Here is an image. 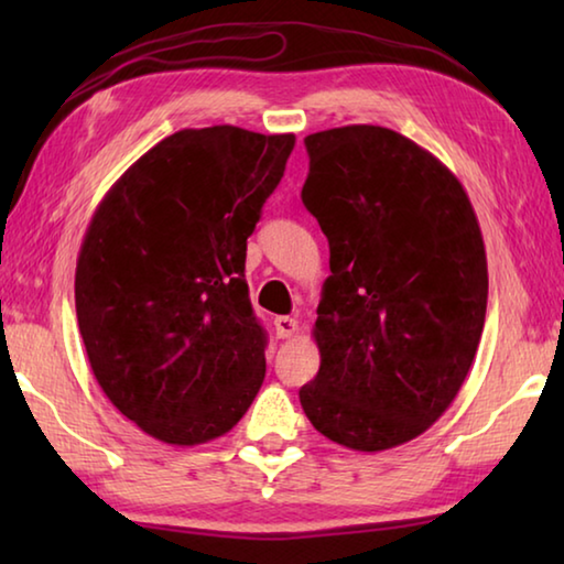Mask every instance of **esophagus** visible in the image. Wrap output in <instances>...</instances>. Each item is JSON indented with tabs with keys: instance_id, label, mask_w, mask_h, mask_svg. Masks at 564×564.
Instances as JSON below:
<instances>
[{
	"instance_id": "obj_1",
	"label": "esophagus",
	"mask_w": 564,
	"mask_h": 564,
	"mask_svg": "<svg viewBox=\"0 0 564 564\" xmlns=\"http://www.w3.org/2000/svg\"><path fill=\"white\" fill-rule=\"evenodd\" d=\"M273 328H275V336L279 338H291L299 333V321L291 318V316H279L273 321Z\"/></svg>"
}]
</instances>
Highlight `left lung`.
<instances>
[{"label": "left lung", "mask_w": 564, "mask_h": 564, "mask_svg": "<svg viewBox=\"0 0 564 564\" xmlns=\"http://www.w3.org/2000/svg\"><path fill=\"white\" fill-rule=\"evenodd\" d=\"M301 198L328 238L313 328L321 368L299 390L328 441L378 453L425 433L463 388L488 311V259L457 176L370 123L305 137Z\"/></svg>", "instance_id": "8db88e82"}]
</instances>
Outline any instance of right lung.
Returning a JSON list of instances; mask_svg holds the SVG:
<instances>
[{
  "label": "right lung",
  "mask_w": 564,
  "mask_h": 564,
  "mask_svg": "<svg viewBox=\"0 0 564 564\" xmlns=\"http://www.w3.org/2000/svg\"><path fill=\"white\" fill-rule=\"evenodd\" d=\"M293 133L184 129L101 198L74 299L94 378L121 415L169 445L224 435L265 376V330L246 283V238Z\"/></svg>",
  "instance_id": "right-lung-1"
}]
</instances>
